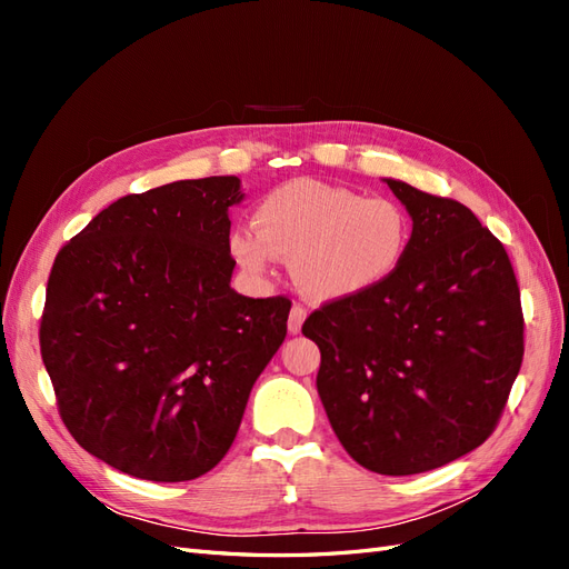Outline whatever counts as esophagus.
Returning a JSON list of instances; mask_svg holds the SVG:
<instances>
[{
  "label": "esophagus",
  "instance_id": "obj_1",
  "mask_svg": "<svg viewBox=\"0 0 569 569\" xmlns=\"http://www.w3.org/2000/svg\"><path fill=\"white\" fill-rule=\"evenodd\" d=\"M306 308L303 306H291V311H289V320H287V330L291 332V335H299L301 332V327H303V320H306Z\"/></svg>",
  "mask_w": 569,
  "mask_h": 569
}]
</instances>
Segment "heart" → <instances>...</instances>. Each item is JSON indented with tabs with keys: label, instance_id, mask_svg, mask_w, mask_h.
Segmentation results:
<instances>
[{
	"label": "heart",
	"instance_id": "heart-1",
	"mask_svg": "<svg viewBox=\"0 0 569 569\" xmlns=\"http://www.w3.org/2000/svg\"><path fill=\"white\" fill-rule=\"evenodd\" d=\"M412 220L389 197L311 178L274 187L253 211V230L230 234L234 261L256 278L291 258L297 287L313 301H349L387 284L401 270Z\"/></svg>",
	"mask_w": 569,
	"mask_h": 569
}]
</instances>
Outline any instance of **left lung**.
<instances>
[{
    "mask_svg": "<svg viewBox=\"0 0 569 569\" xmlns=\"http://www.w3.org/2000/svg\"><path fill=\"white\" fill-rule=\"evenodd\" d=\"M412 220L401 270L303 322L320 349L318 393L347 453L380 475H418L493 432L522 366L520 289L477 216L385 178Z\"/></svg>",
    "mask_w": 569,
    "mask_h": 569,
    "instance_id": "obj_1",
    "label": "left lung"
}]
</instances>
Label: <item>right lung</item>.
<instances>
[{"label": "right lung", "instance_id": "1", "mask_svg": "<svg viewBox=\"0 0 569 569\" xmlns=\"http://www.w3.org/2000/svg\"><path fill=\"white\" fill-rule=\"evenodd\" d=\"M242 180H180L94 216L51 268L40 325L68 432L111 468L187 481L230 451L289 299L230 287Z\"/></svg>", "mask_w": 569, "mask_h": 569}]
</instances>
